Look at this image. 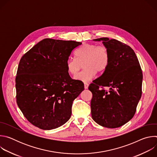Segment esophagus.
I'll use <instances>...</instances> for the list:
<instances>
[{
  "label": "esophagus",
  "instance_id": "obj_1",
  "mask_svg": "<svg viewBox=\"0 0 157 157\" xmlns=\"http://www.w3.org/2000/svg\"><path fill=\"white\" fill-rule=\"evenodd\" d=\"M84 89H87L88 88L89 84H88L87 83H86V82H84Z\"/></svg>",
  "mask_w": 157,
  "mask_h": 157
}]
</instances>
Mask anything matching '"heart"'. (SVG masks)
Wrapping results in <instances>:
<instances>
[{
	"mask_svg": "<svg viewBox=\"0 0 157 157\" xmlns=\"http://www.w3.org/2000/svg\"><path fill=\"white\" fill-rule=\"evenodd\" d=\"M109 61V52L105 46L85 43L76 51L75 58H70L66 61V68L70 75L75 76L84 64V70L75 78L79 81L88 82L95 76L96 72H104Z\"/></svg>",
	"mask_w": 157,
	"mask_h": 157,
	"instance_id": "1",
	"label": "heart"
}]
</instances>
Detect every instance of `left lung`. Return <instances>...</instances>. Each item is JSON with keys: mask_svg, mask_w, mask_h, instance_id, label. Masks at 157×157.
<instances>
[{"mask_svg": "<svg viewBox=\"0 0 157 157\" xmlns=\"http://www.w3.org/2000/svg\"><path fill=\"white\" fill-rule=\"evenodd\" d=\"M93 40L102 41L110 61L106 70L89 86L93 94L91 116L102 127L117 128L136 113L142 96V69L135 52L126 44L108 38Z\"/></svg>", "mask_w": 157, "mask_h": 157, "instance_id": "left-lung-1", "label": "left lung"}]
</instances>
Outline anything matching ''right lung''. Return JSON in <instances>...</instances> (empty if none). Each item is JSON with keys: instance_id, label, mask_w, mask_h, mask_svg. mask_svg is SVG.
Masks as SVG:
<instances>
[{"instance_id": "add662e5", "label": "right lung", "mask_w": 157, "mask_h": 157, "mask_svg": "<svg viewBox=\"0 0 157 157\" xmlns=\"http://www.w3.org/2000/svg\"><path fill=\"white\" fill-rule=\"evenodd\" d=\"M81 43L45 38L21 58L15 78L17 103L35 127L54 129L71 117L73 102L84 84L71 78L66 62Z\"/></svg>"}]
</instances>
